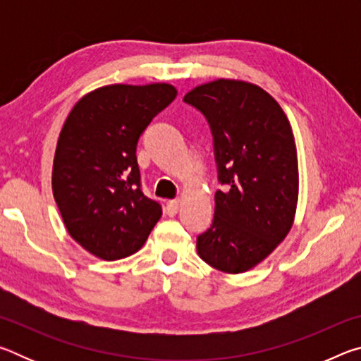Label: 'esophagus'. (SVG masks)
<instances>
[{
  "label": "esophagus",
  "instance_id": "obj_1",
  "mask_svg": "<svg viewBox=\"0 0 361 361\" xmlns=\"http://www.w3.org/2000/svg\"><path fill=\"white\" fill-rule=\"evenodd\" d=\"M178 209H180V200H178V199L169 200V202H167V207H166V212H167V215L173 216L175 213L178 212Z\"/></svg>",
  "mask_w": 361,
  "mask_h": 361
}]
</instances>
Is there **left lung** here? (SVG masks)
<instances>
[{
	"instance_id": "obj_1",
	"label": "left lung",
	"mask_w": 361,
	"mask_h": 361,
	"mask_svg": "<svg viewBox=\"0 0 361 361\" xmlns=\"http://www.w3.org/2000/svg\"><path fill=\"white\" fill-rule=\"evenodd\" d=\"M209 121L218 180L215 218L197 237L207 264L247 272L288 234L298 204V154L290 121L259 85L216 79L185 95Z\"/></svg>"
}]
</instances>
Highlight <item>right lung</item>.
Here are the masks:
<instances>
[{
	"label": "right lung",
	"mask_w": 361,
	"mask_h": 361,
	"mask_svg": "<svg viewBox=\"0 0 361 361\" xmlns=\"http://www.w3.org/2000/svg\"><path fill=\"white\" fill-rule=\"evenodd\" d=\"M175 97L166 82L103 85L65 121L54 156V199L68 234L97 258L138 252L162 215L142 191L137 143Z\"/></svg>",
	"instance_id": "1"
}]
</instances>
